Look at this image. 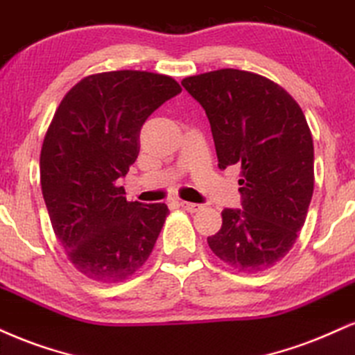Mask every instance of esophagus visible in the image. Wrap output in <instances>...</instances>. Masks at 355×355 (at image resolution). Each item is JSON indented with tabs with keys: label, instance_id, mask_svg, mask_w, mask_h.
Masks as SVG:
<instances>
[{
	"label": "esophagus",
	"instance_id": "obj_1",
	"mask_svg": "<svg viewBox=\"0 0 355 355\" xmlns=\"http://www.w3.org/2000/svg\"><path fill=\"white\" fill-rule=\"evenodd\" d=\"M179 206L182 207V209L187 211V212H198L201 209V204H196V202H187V201H181L179 202Z\"/></svg>",
	"mask_w": 355,
	"mask_h": 355
}]
</instances>
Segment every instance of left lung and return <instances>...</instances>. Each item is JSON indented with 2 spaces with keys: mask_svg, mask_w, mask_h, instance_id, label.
<instances>
[{
  "mask_svg": "<svg viewBox=\"0 0 355 355\" xmlns=\"http://www.w3.org/2000/svg\"><path fill=\"white\" fill-rule=\"evenodd\" d=\"M181 85L206 111L219 168L241 166L243 209L220 212L211 251L239 272L274 268L295 244L314 193V143L301 106L251 71H209Z\"/></svg>",
  "mask_w": 355,
  "mask_h": 355,
  "instance_id": "obj_1",
  "label": "left lung"
}]
</instances>
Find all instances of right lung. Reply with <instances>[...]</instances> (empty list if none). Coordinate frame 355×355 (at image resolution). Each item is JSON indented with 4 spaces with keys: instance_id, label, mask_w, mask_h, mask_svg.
I'll use <instances>...</instances> for the list:
<instances>
[{
    "instance_id": "obj_1",
    "label": "right lung",
    "mask_w": 355,
    "mask_h": 355,
    "mask_svg": "<svg viewBox=\"0 0 355 355\" xmlns=\"http://www.w3.org/2000/svg\"><path fill=\"white\" fill-rule=\"evenodd\" d=\"M181 91L166 74L107 71L83 78L54 112L41 146V191L66 256L91 281H126L153 252L168 206L126 201L118 179L139 154L144 121Z\"/></svg>"
}]
</instances>
